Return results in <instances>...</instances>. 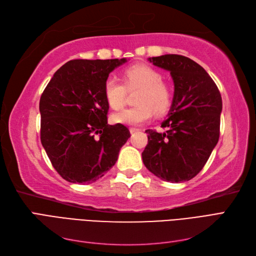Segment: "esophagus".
<instances>
[{
	"label": "esophagus",
	"mask_w": 256,
	"mask_h": 256,
	"mask_svg": "<svg viewBox=\"0 0 256 256\" xmlns=\"http://www.w3.org/2000/svg\"><path fill=\"white\" fill-rule=\"evenodd\" d=\"M129 130H130L131 134H134V132H136V131H138V128H134V127H131Z\"/></svg>",
	"instance_id": "1"
}]
</instances>
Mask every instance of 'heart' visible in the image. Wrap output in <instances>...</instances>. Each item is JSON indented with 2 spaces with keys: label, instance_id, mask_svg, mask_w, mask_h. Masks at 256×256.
<instances>
[{
  "label": "heart",
  "instance_id": "heart-1",
  "mask_svg": "<svg viewBox=\"0 0 256 256\" xmlns=\"http://www.w3.org/2000/svg\"><path fill=\"white\" fill-rule=\"evenodd\" d=\"M126 86L111 76L104 82V97L114 110H118L126 102L127 90H140L136 106L128 108L112 114V122L127 126H140L148 122L154 113L164 114L171 106L172 90L162 81V76L156 69L147 65H134L124 72Z\"/></svg>",
  "mask_w": 256,
  "mask_h": 256
}]
</instances>
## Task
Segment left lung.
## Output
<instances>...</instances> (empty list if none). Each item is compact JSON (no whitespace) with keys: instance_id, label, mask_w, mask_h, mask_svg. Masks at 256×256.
Returning <instances> with one entry per match:
<instances>
[{"instance_id":"obj_1","label":"left lung","mask_w":256,"mask_h":256,"mask_svg":"<svg viewBox=\"0 0 256 256\" xmlns=\"http://www.w3.org/2000/svg\"><path fill=\"white\" fill-rule=\"evenodd\" d=\"M168 70L174 96L161 127L147 129L148 144L142 152L145 166L160 180L188 182L200 173L219 140L222 98L214 80L194 60L177 54L150 58Z\"/></svg>"}]
</instances>
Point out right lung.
Returning a JSON list of instances; mask_svg holds the SVG:
<instances>
[{"label":"right lung","instance_id":"1","mask_svg":"<svg viewBox=\"0 0 256 256\" xmlns=\"http://www.w3.org/2000/svg\"><path fill=\"white\" fill-rule=\"evenodd\" d=\"M127 58L72 60L53 74L40 102V140L53 168L69 182L90 184L116 164L130 138L108 125L104 82Z\"/></svg>","mask_w":256,"mask_h":256}]
</instances>
